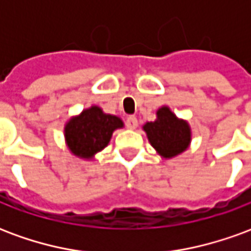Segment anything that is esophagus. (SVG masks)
<instances>
[{
    "label": "esophagus",
    "instance_id": "1",
    "mask_svg": "<svg viewBox=\"0 0 251 251\" xmlns=\"http://www.w3.org/2000/svg\"><path fill=\"white\" fill-rule=\"evenodd\" d=\"M126 126L131 129V130H134L137 126H138V121L134 115H130V117H127V120H126Z\"/></svg>",
    "mask_w": 251,
    "mask_h": 251
}]
</instances>
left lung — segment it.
Returning <instances> with one entry per match:
<instances>
[{"label":"left lung","instance_id":"1","mask_svg":"<svg viewBox=\"0 0 251 251\" xmlns=\"http://www.w3.org/2000/svg\"><path fill=\"white\" fill-rule=\"evenodd\" d=\"M148 141L164 160L177 157L184 153L192 141V129L188 121L179 118L169 106L156 111V120L142 126Z\"/></svg>","mask_w":251,"mask_h":251}]
</instances>
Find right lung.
Segmentation results:
<instances>
[{"mask_svg": "<svg viewBox=\"0 0 251 251\" xmlns=\"http://www.w3.org/2000/svg\"><path fill=\"white\" fill-rule=\"evenodd\" d=\"M125 126L118 115L107 114L97 104L72 115L64 125V141L72 156L91 161L109 145L117 129Z\"/></svg>", "mask_w": 251, "mask_h": 251, "instance_id": "obj_1", "label": "right lung"}]
</instances>
